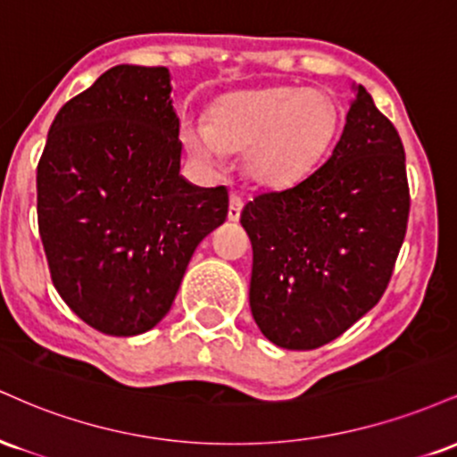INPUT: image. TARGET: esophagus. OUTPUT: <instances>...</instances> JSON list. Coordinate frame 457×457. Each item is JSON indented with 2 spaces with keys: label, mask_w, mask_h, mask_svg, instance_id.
I'll use <instances>...</instances> for the list:
<instances>
[{
  "label": "esophagus",
  "mask_w": 457,
  "mask_h": 457,
  "mask_svg": "<svg viewBox=\"0 0 457 457\" xmlns=\"http://www.w3.org/2000/svg\"><path fill=\"white\" fill-rule=\"evenodd\" d=\"M240 211H243V197H238L236 193H232V197H229V208H228L229 221H238Z\"/></svg>",
  "instance_id": "1"
}]
</instances>
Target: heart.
Returning a JSON list of instances; mask_svg holds the SVG:
<instances>
[{
  "label": "heart",
  "instance_id": "heart-1",
  "mask_svg": "<svg viewBox=\"0 0 457 457\" xmlns=\"http://www.w3.org/2000/svg\"><path fill=\"white\" fill-rule=\"evenodd\" d=\"M339 129V109L327 92L266 87L219 98L208 122L187 118L182 141L193 156L217 162L223 150H243L253 182L286 188L305 178L327 154Z\"/></svg>",
  "mask_w": 457,
  "mask_h": 457
}]
</instances>
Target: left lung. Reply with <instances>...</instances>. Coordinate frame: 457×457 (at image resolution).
Listing matches in <instances>:
<instances>
[{
    "mask_svg": "<svg viewBox=\"0 0 457 457\" xmlns=\"http://www.w3.org/2000/svg\"><path fill=\"white\" fill-rule=\"evenodd\" d=\"M342 137L320 170L255 195L240 214L253 246L249 305L286 350L333 342L391 279L411 195L400 135L363 86H353Z\"/></svg>",
    "mask_w": 457,
    "mask_h": 457,
    "instance_id": "obj_1",
    "label": "left lung"
}]
</instances>
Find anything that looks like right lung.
Instances as JSON below:
<instances>
[{
  "label": "right lung",
  "instance_id": "obj_1",
  "mask_svg": "<svg viewBox=\"0 0 457 457\" xmlns=\"http://www.w3.org/2000/svg\"><path fill=\"white\" fill-rule=\"evenodd\" d=\"M165 66L120 64L55 115L38 162V229L51 279L113 337L165 318L197 245L228 217V188L180 174Z\"/></svg>",
  "mask_w": 457,
  "mask_h": 457
}]
</instances>
